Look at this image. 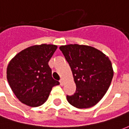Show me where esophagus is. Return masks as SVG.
I'll return each mask as SVG.
<instances>
[{
  "mask_svg": "<svg viewBox=\"0 0 129 129\" xmlns=\"http://www.w3.org/2000/svg\"><path fill=\"white\" fill-rule=\"evenodd\" d=\"M59 82H60L61 86H63V84H64V81H63V80L62 79H61L59 80Z\"/></svg>",
  "mask_w": 129,
  "mask_h": 129,
  "instance_id": "34e87169",
  "label": "esophagus"
}]
</instances>
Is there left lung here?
Instances as JSON below:
<instances>
[{
	"instance_id": "1",
	"label": "left lung",
	"mask_w": 129,
	"mask_h": 129,
	"mask_svg": "<svg viewBox=\"0 0 129 129\" xmlns=\"http://www.w3.org/2000/svg\"><path fill=\"white\" fill-rule=\"evenodd\" d=\"M59 49L69 63L76 84L75 92L66 96L68 102L78 108L95 106L111 85L113 77L111 61L91 46L70 44Z\"/></svg>"
}]
</instances>
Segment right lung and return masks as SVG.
Here are the masks:
<instances>
[{"label": "right lung", "instance_id": "1", "mask_svg": "<svg viewBox=\"0 0 129 129\" xmlns=\"http://www.w3.org/2000/svg\"><path fill=\"white\" fill-rule=\"evenodd\" d=\"M56 48L54 45H33L10 61L7 68V81L22 103L32 107L42 105L52 87L59 84L52 78L48 65Z\"/></svg>", "mask_w": 129, "mask_h": 129}]
</instances>
